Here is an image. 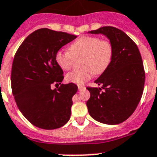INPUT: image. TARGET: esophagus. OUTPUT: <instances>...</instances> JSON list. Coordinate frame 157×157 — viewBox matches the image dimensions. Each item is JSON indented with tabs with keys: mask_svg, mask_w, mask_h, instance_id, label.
Here are the masks:
<instances>
[{
	"mask_svg": "<svg viewBox=\"0 0 157 157\" xmlns=\"http://www.w3.org/2000/svg\"><path fill=\"white\" fill-rule=\"evenodd\" d=\"M78 90H82L85 89V86H78Z\"/></svg>",
	"mask_w": 157,
	"mask_h": 157,
	"instance_id": "obj_1",
	"label": "esophagus"
}]
</instances>
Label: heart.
<instances>
[{
    "instance_id": "heart-1",
    "label": "heart",
    "mask_w": 157,
    "mask_h": 157,
    "mask_svg": "<svg viewBox=\"0 0 157 157\" xmlns=\"http://www.w3.org/2000/svg\"><path fill=\"white\" fill-rule=\"evenodd\" d=\"M69 52L59 51L56 54V61L60 68L68 71L72 67L75 58L82 56L81 66L83 68L71 71L66 75V80L78 85L84 84L91 78L93 72L102 73L110 63L113 48L108 40H101L98 36H82L72 43Z\"/></svg>"
}]
</instances>
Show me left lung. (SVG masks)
Segmentation results:
<instances>
[{
    "mask_svg": "<svg viewBox=\"0 0 157 157\" xmlns=\"http://www.w3.org/2000/svg\"><path fill=\"white\" fill-rule=\"evenodd\" d=\"M88 33L104 35L113 48L110 63L94 81L101 86L86 88L90 93L86 101L88 112L98 122L120 124L132 114L142 96L145 74L141 56L132 39L114 27H102Z\"/></svg>",
    "mask_w": 157,
    "mask_h": 157,
    "instance_id": "1",
    "label": "left lung"
}]
</instances>
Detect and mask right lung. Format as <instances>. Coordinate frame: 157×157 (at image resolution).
<instances>
[{
    "label": "right lung",
    "mask_w": 157,
    "mask_h": 157,
    "mask_svg": "<svg viewBox=\"0 0 157 157\" xmlns=\"http://www.w3.org/2000/svg\"><path fill=\"white\" fill-rule=\"evenodd\" d=\"M76 36L40 29L27 37L14 56L11 72L12 91L22 114L33 125L44 129L63 126L71 114L74 83L61 84L63 71L56 61V52Z\"/></svg>",
    "instance_id": "obj_1"
}]
</instances>
